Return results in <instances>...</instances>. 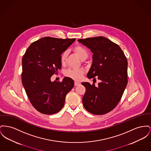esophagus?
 <instances>
[{
  "label": "esophagus",
  "instance_id": "1",
  "mask_svg": "<svg viewBox=\"0 0 151 151\" xmlns=\"http://www.w3.org/2000/svg\"><path fill=\"white\" fill-rule=\"evenodd\" d=\"M75 84V86H79L80 84V83L77 82V81H75V84Z\"/></svg>",
  "mask_w": 151,
  "mask_h": 151
}]
</instances>
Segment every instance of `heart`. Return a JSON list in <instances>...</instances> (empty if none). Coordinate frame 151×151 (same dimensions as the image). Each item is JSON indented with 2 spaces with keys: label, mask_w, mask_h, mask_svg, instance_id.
<instances>
[{
  "label": "heart",
  "mask_w": 151,
  "mask_h": 151,
  "mask_svg": "<svg viewBox=\"0 0 151 151\" xmlns=\"http://www.w3.org/2000/svg\"><path fill=\"white\" fill-rule=\"evenodd\" d=\"M73 51L79 56L81 60H86L88 56V52L86 48L81 45H76L73 48ZM67 52H64L61 55L60 62L62 64H64L66 62ZM84 70L82 69H68L65 71L64 75L75 80H80L82 79L84 74Z\"/></svg>",
  "instance_id": "obj_1"
}]
</instances>
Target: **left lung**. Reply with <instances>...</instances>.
Instances as JSON below:
<instances>
[{
  "instance_id": "left-lung-1",
  "label": "left lung",
  "mask_w": 151,
  "mask_h": 151,
  "mask_svg": "<svg viewBox=\"0 0 151 151\" xmlns=\"http://www.w3.org/2000/svg\"><path fill=\"white\" fill-rule=\"evenodd\" d=\"M93 53V62L87 73L88 79L98 76L101 81L81 83L86 88L83 103L89 112L101 115L115 108L127 87V58L121 48L103 36L79 39ZM96 80V79H93Z\"/></svg>"
}]
</instances>
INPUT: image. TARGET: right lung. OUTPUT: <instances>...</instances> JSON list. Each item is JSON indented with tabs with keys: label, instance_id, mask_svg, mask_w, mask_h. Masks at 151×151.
<instances>
[{
	"label": "right lung",
	"instance_id": "1",
	"mask_svg": "<svg viewBox=\"0 0 151 151\" xmlns=\"http://www.w3.org/2000/svg\"><path fill=\"white\" fill-rule=\"evenodd\" d=\"M75 40L42 37L30 45L23 57L22 84L31 103L42 114L60 111L74 86L68 77L62 82L51 81V78L62 67L61 55Z\"/></svg>",
	"mask_w": 151,
	"mask_h": 151
}]
</instances>
